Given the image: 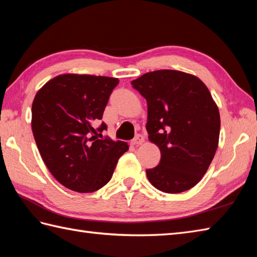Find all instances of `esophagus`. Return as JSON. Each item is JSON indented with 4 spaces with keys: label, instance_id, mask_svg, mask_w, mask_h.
I'll use <instances>...</instances> for the list:
<instances>
[{
    "label": "esophagus",
    "instance_id": "34e87169",
    "mask_svg": "<svg viewBox=\"0 0 257 257\" xmlns=\"http://www.w3.org/2000/svg\"><path fill=\"white\" fill-rule=\"evenodd\" d=\"M144 143H145V138L141 135H137L135 137V139L132 140L133 146H140V145H143Z\"/></svg>",
    "mask_w": 257,
    "mask_h": 257
}]
</instances>
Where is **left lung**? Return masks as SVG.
<instances>
[{"instance_id":"1","label":"left lung","mask_w":257,"mask_h":257,"mask_svg":"<svg viewBox=\"0 0 257 257\" xmlns=\"http://www.w3.org/2000/svg\"><path fill=\"white\" fill-rule=\"evenodd\" d=\"M147 100V132L161 152L146 170L150 183L166 193L184 192L200 182L219 146V108L203 81L180 70L146 73L132 81Z\"/></svg>"}]
</instances>
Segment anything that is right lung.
<instances>
[{
    "label": "right lung",
    "instance_id": "1",
    "mask_svg": "<svg viewBox=\"0 0 257 257\" xmlns=\"http://www.w3.org/2000/svg\"><path fill=\"white\" fill-rule=\"evenodd\" d=\"M118 78L63 74L36 92L32 105V132L48 170L65 188L95 192L111 179L119 158L129 146L98 139L107 129H95ZM102 136V135H101Z\"/></svg>",
    "mask_w": 257,
    "mask_h": 257
}]
</instances>
